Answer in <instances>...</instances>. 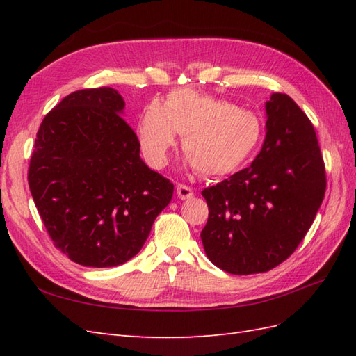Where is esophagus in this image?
I'll list each match as a JSON object with an SVG mask.
<instances>
[{
    "label": "esophagus",
    "mask_w": 356,
    "mask_h": 356,
    "mask_svg": "<svg viewBox=\"0 0 356 356\" xmlns=\"http://www.w3.org/2000/svg\"><path fill=\"white\" fill-rule=\"evenodd\" d=\"M177 195H179V199L186 200V199H191L193 195H194V193H193V190H191L190 186L179 184V185H177Z\"/></svg>",
    "instance_id": "34e87169"
}]
</instances>
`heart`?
<instances>
[{
    "label": "heart",
    "instance_id": "heart-1",
    "mask_svg": "<svg viewBox=\"0 0 356 356\" xmlns=\"http://www.w3.org/2000/svg\"><path fill=\"white\" fill-rule=\"evenodd\" d=\"M176 133L184 134L182 149L195 170L205 176H225L254 156L263 124L254 111L180 88L168 95L162 107L149 105L139 120L140 149L151 168L161 170L168 162Z\"/></svg>",
    "mask_w": 356,
    "mask_h": 356
}]
</instances>
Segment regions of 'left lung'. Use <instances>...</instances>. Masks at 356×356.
I'll use <instances>...</instances> for the list:
<instances>
[{
  "label": "left lung",
  "instance_id": "1",
  "mask_svg": "<svg viewBox=\"0 0 356 356\" xmlns=\"http://www.w3.org/2000/svg\"><path fill=\"white\" fill-rule=\"evenodd\" d=\"M266 139L251 166L205 188L209 216L202 243L234 275L268 272L293 254L326 193L315 128L284 93L266 102Z\"/></svg>",
  "mask_w": 356,
  "mask_h": 356
}]
</instances>
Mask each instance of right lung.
Returning a JSON list of instances; mask_svg holds the SVG:
<instances>
[{
	"mask_svg": "<svg viewBox=\"0 0 356 356\" xmlns=\"http://www.w3.org/2000/svg\"><path fill=\"white\" fill-rule=\"evenodd\" d=\"M110 87L73 92L44 116L29 188L55 248L88 268L138 254L174 185L142 162L140 143Z\"/></svg>",
	"mask_w": 356,
	"mask_h": 356,
	"instance_id": "right-lung-1",
	"label": "right lung"
}]
</instances>
